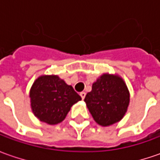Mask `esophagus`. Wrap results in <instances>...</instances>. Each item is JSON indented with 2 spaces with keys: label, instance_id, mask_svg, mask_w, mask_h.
I'll return each instance as SVG.
<instances>
[{
  "label": "esophagus",
  "instance_id": "34e87169",
  "mask_svg": "<svg viewBox=\"0 0 160 160\" xmlns=\"http://www.w3.org/2000/svg\"><path fill=\"white\" fill-rule=\"evenodd\" d=\"M85 95H86V93H85V92H80V96H81V98H82V99H84V98H85Z\"/></svg>",
  "mask_w": 160,
  "mask_h": 160
}]
</instances>
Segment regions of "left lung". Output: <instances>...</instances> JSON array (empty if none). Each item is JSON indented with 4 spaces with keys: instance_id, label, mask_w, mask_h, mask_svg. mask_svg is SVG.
<instances>
[{
    "instance_id": "left-lung-1",
    "label": "left lung",
    "mask_w": 160,
    "mask_h": 160,
    "mask_svg": "<svg viewBox=\"0 0 160 160\" xmlns=\"http://www.w3.org/2000/svg\"><path fill=\"white\" fill-rule=\"evenodd\" d=\"M84 102L97 124L108 126L119 122L127 111L130 94L118 75L103 74L92 83Z\"/></svg>"
}]
</instances>
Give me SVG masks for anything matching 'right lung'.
<instances>
[{"label": "right lung", "instance_id": "add662e5", "mask_svg": "<svg viewBox=\"0 0 160 160\" xmlns=\"http://www.w3.org/2000/svg\"><path fill=\"white\" fill-rule=\"evenodd\" d=\"M29 97L34 116L49 125L62 122L71 107L82 100L71 85L55 75L38 77L30 89Z\"/></svg>", "mask_w": 160, "mask_h": 160}]
</instances>
